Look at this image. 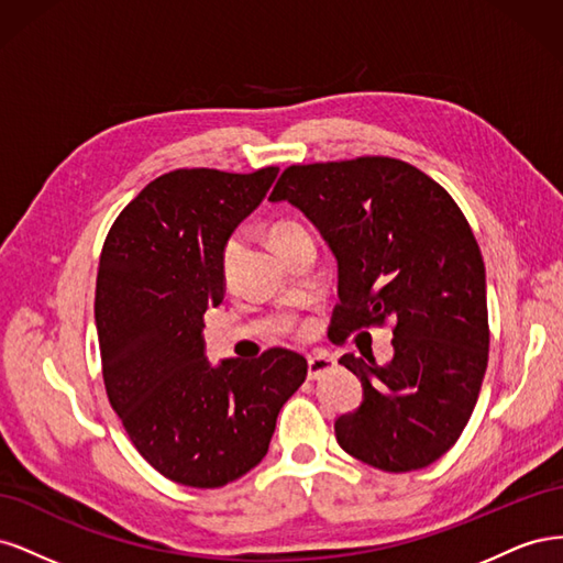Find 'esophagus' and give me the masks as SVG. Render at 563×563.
<instances>
[{
    "label": "esophagus",
    "mask_w": 563,
    "mask_h": 563,
    "mask_svg": "<svg viewBox=\"0 0 563 563\" xmlns=\"http://www.w3.org/2000/svg\"><path fill=\"white\" fill-rule=\"evenodd\" d=\"M335 364H338V362L333 360V356H329V354H314V356H310V360H308V378H310V380L321 378L323 373L333 371Z\"/></svg>",
    "instance_id": "1"
}]
</instances>
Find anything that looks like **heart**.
Listing matches in <instances>:
<instances>
[{
	"instance_id": "1",
	"label": "heart",
	"mask_w": 563,
	"mask_h": 563,
	"mask_svg": "<svg viewBox=\"0 0 563 563\" xmlns=\"http://www.w3.org/2000/svg\"><path fill=\"white\" fill-rule=\"evenodd\" d=\"M296 230H302L298 223H277L275 228H272V232H269V236L272 240H277V236H284V234H288V232H296ZM236 251H240V236H230V240L225 242V246H223V272L228 275L230 272V267H232V263H234V258H236Z\"/></svg>"
}]
</instances>
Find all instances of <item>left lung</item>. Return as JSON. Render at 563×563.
Here are the masks:
<instances>
[{"instance_id": "left-lung-1", "label": "left lung", "mask_w": 563, "mask_h": 563, "mask_svg": "<svg viewBox=\"0 0 563 563\" xmlns=\"http://www.w3.org/2000/svg\"><path fill=\"white\" fill-rule=\"evenodd\" d=\"M269 199L300 209L335 255L329 338L395 323L389 364L340 356L364 387L335 420L340 449L383 472L432 465L463 434L488 364L486 269L467 218L391 157L288 166Z\"/></svg>"}]
</instances>
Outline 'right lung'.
<instances>
[{
  "label": "right lung",
  "mask_w": 563,
  "mask_h": 563,
  "mask_svg": "<svg viewBox=\"0 0 563 563\" xmlns=\"http://www.w3.org/2000/svg\"><path fill=\"white\" fill-rule=\"evenodd\" d=\"M279 174L178 168L117 216L96 279L103 380L131 444L166 479L220 488L261 463L305 356L255 362L203 354V312L223 302V246Z\"/></svg>",
  "instance_id": "right-lung-1"
}]
</instances>
